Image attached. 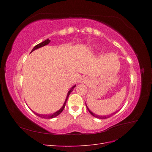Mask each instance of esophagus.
<instances>
[{
	"label": "esophagus",
	"mask_w": 152,
	"mask_h": 152,
	"mask_svg": "<svg viewBox=\"0 0 152 152\" xmlns=\"http://www.w3.org/2000/svg\"><path fill=\"white\" fill-rule=\"evenodd\" d=\"M86 80V79H85V78H84V79H81V81H82V82H85Z\"/></svg>",
	"instance_id": "34e87169"
}]
</instances>
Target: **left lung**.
<instances>
[{
	"label": "left lung",
	"instance_id": "obj_1",
	"mask_svg": "<svg viewBox=\"0 0 152 152\" xmlns=\"http://www.w3.org/2000/svg\"><path fill=\"white\" fill-rule=\"evenodd\" d=\"M86 107H87V106H86ZM87 110H89V113L92 115H93V116H94V117H96V118H101V119H103V118H107L108 117H109V116H110V115H107V116H99V115H96V114H94V113H93V112H92L91 111V110L88 108V107H87ZM115 113L116 112H115V113H113L112 114H111V115H113V114H115Z\"/></svg>",
	"mask_w": 152,
	"mask_h": 152
}]
</instances>
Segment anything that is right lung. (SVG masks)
I'll use <instances>...</instances> for the list:
<instances>
[{"instance_id": "add662e5", "label": "right lung", "mask_w": 152, "mask_h": 152, "mask_svg": "<svg viewBox=\"0 0 152 152\" xmlns=\"http://www.w3.org/2000/svg\"><path fill=\"white\" fill-rule=\"evenodd\" d=\"M50 42V40H49V39H48L47 40H44V42H41V43H40V44H37V45H36L33 48V49L31 50V53L33 52L34 50H35V49H39V48H42V47H43V46H45V45H48ZM75 86H76V85L74 86H73V87H72V88L70 89V91H68V94H67V96H66V98L65 103H64V104H63V107H62L60 109H59V110H58V111H57V112H54V113H52V114H49V115H42V114H39V113H37L34 112V111H33V112L36 115H37V116H39V117L43 118H54V117H56V116L60 114V113L63 112V110H64V108H65V104H66V102H67V99H68V96H69V95H70V94L72 93L73 89V88H74V87H75ZM31 111H32V110H31Z\"/></svg>"}]
</instances>
